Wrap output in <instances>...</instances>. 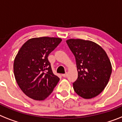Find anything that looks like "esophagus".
Returning <instances> with one entry per match:
<instances>
[{"label":"esophagus","mask_w":122,"mask_h":122,"mask_svg":"<svg viewBox=\"0 0 122 122\" xmlns=\"http://www.w3.org/2000/svg\"><path fill=\"white\" fill-rule=\"evenodd\" d=\"M62 77H67V72H66L65 73H64V74H62Z\"/></svg>","instance_id":"1"}]
</instances>
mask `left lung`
Here are the masks:
<instances>
[{
  "mask_svg": "<svg viewBox=\"0 0 122 122\" xmlns=\"http://www.w3.org/2000/svg\"><path fill=\"white\" fill-rule=\"evenodd\" d=\"M66 42L75 56L78 71L73 89L85 99L97 96L104 90L112 73L111 63L106 52L90 41L71 39Z\"/></svg>",
  "mask_w": 122,
  "mask_h": 122,
  "instance_id": "left-lung-1",
  "label": "left lung"
}]
</instances>
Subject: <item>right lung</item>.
Returning a JSON list of instances; mask_svg holds the SVG:
<instances>
[{"label":"right lung","mask_w":122,"mask_h":122,"mask_svg":"<svg viewBox=\"0 0 122 122\" xmlns=\"http://www.w3.org/2000/svg\"><path fill=\"white\" fill-rule=\"evenodd\" d=\"M62 41L43 37L29 39L22 46L14 62V76L22 91L30 98L44 100L60 78L52 72L48 56Z\"/></svg>","instance_id":"obj_1"}]
</instances>
